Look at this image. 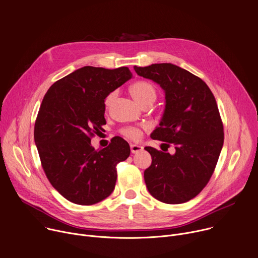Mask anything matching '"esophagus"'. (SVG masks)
<instances>
[{
  "mask_svg": "<svg viewBox=\"0 0 258 258\" xmlns=\"http://www.w3.org/2000/svg\"><path fill=\"white\" fill-rule=\"evenodd\" d=\"M143 150V147L141 145H138V144H131V151L132 153H138L140 151Z\"/></svg>",
  "mask_w": 258,
  "mask_h": 258,
  "instance_id": "1",
  "label": "esophagus"
}]
</instances>
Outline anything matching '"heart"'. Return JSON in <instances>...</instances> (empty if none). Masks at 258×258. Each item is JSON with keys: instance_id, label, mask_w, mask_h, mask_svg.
<instances>
[{"instance_id": "obj_1", "label": "heart", "mask_w": 258, "mask_h": 258, "mask_svg": "<svg viewBox=\"0 0 258 258\" xmlns=\"http://www.w3.org/2000/svg\"><path fill=\"white\" fill-rule=\"evenodd\" d=\"M131 92L135 100L140 104L143 105L145 103L154 102L156 99V89L155 87L147 81H137L131 86ZM116 97V92H111L106 98L105 106L109 107ZM122 134L132 140H137L140 137V131L136 127H125L122 130Z\"/></svg>"}]
</instances>
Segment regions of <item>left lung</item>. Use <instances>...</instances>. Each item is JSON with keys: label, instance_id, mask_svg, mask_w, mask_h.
<instances>
[{"label": "left lung", "instance_id": "left-lung-1", "mask_svg": "<svg viewBox=\"0 0 258 258\" xmlns=\"http://www.w3.org/2000/svg\"><path fill=\"white\" fill-rule=\"evenodd\" d=\"M134 69L165 92V110L150 137L174 144L176 150L170 154L145 147L152 158L144 172L147 189L162 203L188 202L209 182L223 146V125L215 98L201 78L176 64Z\"/></svg>", "mask_w": 258, "mask_h": 258}]
</instances>
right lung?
<instances>
[{
	"label": "right lung",
	"instance_id": "right-lung-1",
	"mask_svg": "<svg viewBox=\"0 0 258 258\" xmlns=\"http://www.w3.org/2000/svg\"><path fill=\"white\" fill-rule=\"evenodd\" d=\"M132 77L126 67L86 66L53 83L44 96L35 143L46 176L68 201L88 206L113 192L116 165L130 156V145L115 137L96 150L90 137L106 124V98Z\"/></svg>",
	"mask_w": 258,
	"mask_h": 258
}]
</instances>
